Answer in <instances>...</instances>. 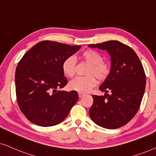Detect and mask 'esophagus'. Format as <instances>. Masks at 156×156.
<instances>
[{
  "label": "esophagus",
  "mask_w": 156,
  "mask_h": 156,
  "mask_svg": "<svg viewBox=\"0 0 156 156\" xmlns=\"http://www.w3.org/2000/svg\"><path fill=\"white\" fill-rule=\"evenodd\" d=\"M86 94L85 93H78V96H79V98H82L83 95H85Z\"/></svg>",
  "instance_id": "1"
}]
</instances>
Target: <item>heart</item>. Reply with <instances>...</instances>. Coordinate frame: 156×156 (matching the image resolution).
<instances>
[{
    "label": "heart",
    "mask_w": 156,
    "mask_h": 156,
    "mask_svg": "<svg viewBox=\"0 0 156 156\" xmlns=\"http://www.w3.org/2000/svg\"><path fill=\"white\" fill-rule=\"evenodd\" d=\"M80 61L88 65L83 77H77L68 84L72 90L86 93L95 86L97 79L102 82L108 77L111 71L110 63L103 61V57L99 52L94 50H87L79 55ZM62 71L67 78H73L76 73V61L73 57H68L62 63Z\"/></svg>",
    "instance_id": "1"
}]
</instances>
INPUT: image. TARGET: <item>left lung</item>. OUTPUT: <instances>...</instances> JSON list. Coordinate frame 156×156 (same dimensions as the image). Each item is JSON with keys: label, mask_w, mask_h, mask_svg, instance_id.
<instances>
[{"label": "left lung", "mask_w": 156, "mask_h": 156, "mask_svg": "<svg viewBox=\"0 0 156 156\" xmlns=\"http://www.w3.org/2000/svg\"><path fill=\"white\" fill-rule=\"evenodd\" d=\"M107 51L111 58V71L99 89L104 95H93L89 111L98 126L116 129L134 117L145 92L146 77L142 63L133 50L118 41L88 45Z\"/></svg>", "instance_id": "left-lung-1"}]
</instances>
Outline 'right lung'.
I'll return each instance as SVG.
<instances>
[{"mask_svg":"<svg viewBox=\"0 0 156 156\" xmlns=\"http://www.w3.org/2000/svg\"><path fill=\"white\" fill-rule=\"evenodd\" d=\"M55 41L39 42L18 64L15 83L18 106L31 123L48 127L61 123L78 100L76 91L58 90L67 84L64 60L79 50Z\"/></svg>","mask_w":156,"mask_h":156,"instance_id":"1","label":"right lung"}]
</instances>
